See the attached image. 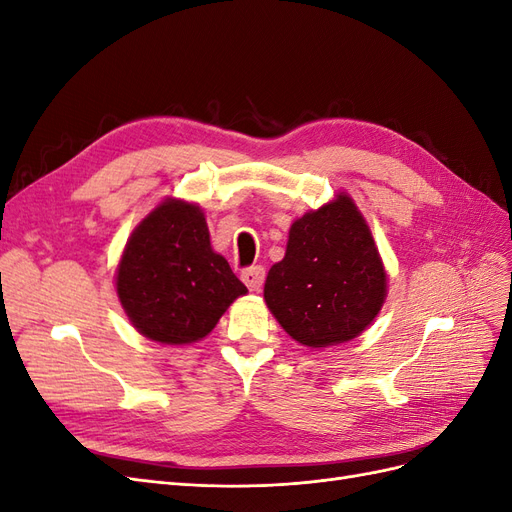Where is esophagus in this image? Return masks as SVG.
Masks as SVG:
<instances>
[{"mask_svg": "<svg viewBox=\"0 0 512 512\" xmlns=\"http://www.w3.org/2000/svg\"><path fill=\"white\" fill-rule=\"evenodd\" d=\"M241 280H243V284H245L247 288H250V290H260V288H262V282H265V269H262L260 265L245 269V271L241 273Z\"/></svg>", "mask_w": 512, "mask_h": 512, "instance_id": "esophagus-1", "label": "esophagus"}]
</instances>
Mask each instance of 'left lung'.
<instances>
[{
    "label": "left lung",
    "mask_w": 512,
    "mask_h": 512,
    "mask_svg": "<svg viewBox=\"0 0 512 512\" xmlns=\"http://www.w3.org/2000/svg\"><path fill=\"white\" fill-rule=\"evenodd\" d=\"M386 288L389 275L367 220L339 192L292 222L286 254L269 269L265 303L294 342L329 348L376 320Z\"/></svg>",
    "instance_id": "left-lung-1"
}]
</instances>
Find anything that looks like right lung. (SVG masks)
Masks as SVG:
<instances>
[{
    "mask_svg": "<svg viewBox=\"0 0 512 512\" xmlns=\"http://www.w3.org/2000/svg\"><path fill=\"white\" fill-rule=\"evenodd\" d=\"M115 288L132 327L166 346L200 342L247 292L228 260L211 247L205 211L173 196L132 230Z\"/></svg>",
    "mask_w": 512,
    "mask_h": 512,
    "instance_id": "obj_1",
    "label": "right lung"
}]
</instances>
